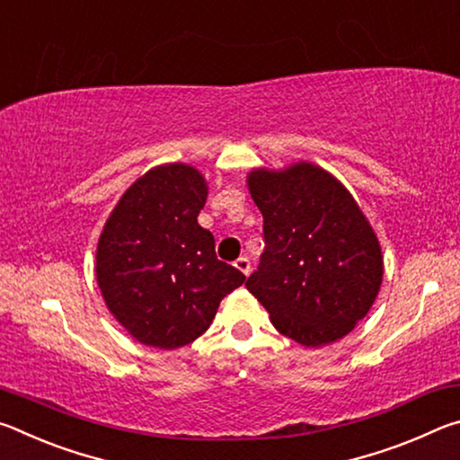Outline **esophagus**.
<instances>
[{
    "mask_svg": "<svg viewBox=\"0 0 460 460\" xmlns=\"http://www.w3.org/2000/svg\"><path fill=\"white\" fill-rule=\"evenodd\" d=\"M233 266H235L241 274H245V276H249V271H252V261H249V258H245V255H241L239 260H235Z\"/></svg>",
    "mask_w": 460,
    "mask_h": 460,
    "instance_id": "esophagus-1",
    "label": "esophagus"
}]
</instances>
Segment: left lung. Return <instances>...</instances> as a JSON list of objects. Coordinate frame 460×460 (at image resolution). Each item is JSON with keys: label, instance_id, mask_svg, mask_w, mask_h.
Segmentation results:
<instances>
[{"label": "left lung", "instance_id": "left-lung-1", "mask_svg": "<svg viewBox=\"0 0 460 460\" xmlns=\"http://www.w3.org/2000/svg\"><path fill=\"white\" fill-rule=\"evenodd\" d=\"M263 253L247 290L271 324L300 345L339 341L369 313L384 276L379 241L337 178L314 164L253 170Z\"/></svg>", "mask_w": 460, "mask_h": 460}]
</instances>
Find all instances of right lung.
<instances>
[{
    "label": "right lung",
    "mask_w": 460,
    "mask_h": 460,
    "mask_svg": "<svg viewBox=\"0 0 460 460\" xmlns=\"http://www.w3.org/2000/svg\"><path fill=\"white\" fill-rule=\"evenodd\" d=\"M207 184L186 164L150 170L123 194L97 245L107 308L144 345L178 349L200 337L229 292L245 282L217 260L197 217Z\"/></svg>",
    "instance_id": "add662e5"
}]
</instances>
